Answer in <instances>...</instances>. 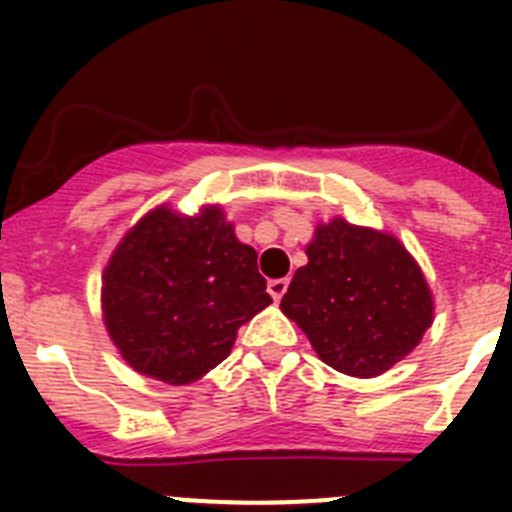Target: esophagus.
Returning <instances> with one entry per match:
<instances>
[{
  "instance_id": "obj_1",
  "label": "esophagus",
  "mask_w": 512,
  "mask_h": 512,
  "mask_svg": "<svg viewBox=\"0 0 512 512\" xmlns=\"http://www.w3.org/2000/svg\"><path fill=\"white\" fill-rule=\"evenodd\" d=\"M287 287H289L287 279H271L266 289H269V295L274 297V302H279L284 297V292H287Z\"/></svg>"
}]
</instances>
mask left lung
Here are the masks:
<instances>
[{"label":"left lung","instance_id":"left-lung-1","mask_svg":"<svg viewBox=\"0 0 512 512\" xmlns=\"http://www.w3.org/2000/svg\"><path fill=\"white\" fill-rule=\"evenodd\" d=\"M305 253L282 312L338 372L377 377L431 328V289L395 235L336 217L318 225Z\"/></svg>","mask_w":512,"mask_h":512}]
</instances>
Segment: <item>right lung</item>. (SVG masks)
<instances>
[{"label":"right lung","mask_w":512,"mask_h":512,"mask_svg":"<svg viewBox=\"0 0 512 512\" xmlns=\"http://www.w3.org/2000/svg\"><path fill=\"white\" fill-rule=\"evenodd\" d=\"M271 302L256 251L220 207L148 212L102 277L104 325L135 372L189 384L228 359L238 328Z\"/></svg>","instance_id":"1"}]
</instances>
